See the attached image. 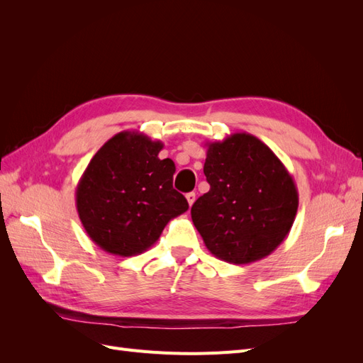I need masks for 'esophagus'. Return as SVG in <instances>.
<instances>
[{"label":"esophagus","mask_w":363,"mask_h":363,"mask_svg":"<svg viewBox=\"0 0 363 363\" xmlns=\"http://www.w3.org/2000/svg\"><path fill=\"white\" fill-rule=\"evenodd\" d=\"M186 200H188L189 206H192V204L195 203V194H194V192H189V194H186Z\"/></svg>","instance_id":"34e87169"}]
</instances>
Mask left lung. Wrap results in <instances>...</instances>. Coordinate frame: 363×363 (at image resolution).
Returning <instances> with one entry per match:
<instances>
[{
	"mask_svg": "<svg viewBox=\"0 0 363 363\" xmlns=\"http://www.w3.org/2000/svg\"><path fill=\"white\" fill-rule=\"evenodd\" d=\"M206 147L211 189L194 203L191 216L207 250L235 265L269 256L289 235L298 208L292 175L250 133H233Z\"/></svg>",
	"mask_w": 363,
	"mask_h": 363,
	"instance_id": "8db88e82",
	"label": "left lung"
}]
</instances>
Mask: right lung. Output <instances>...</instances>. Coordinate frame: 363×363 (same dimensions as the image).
<instances>
[{
    "label": "right lung",
    "mask_w": 363,
    "mask_h": 363,
    "mask_svg": "<svg viewBox=\"0 0 363 363\" xmlns=\"http://www.w3.org/2000/svg\"><path fill=\"white\" fill-rule=\"evenodd\" d=\"M162 148L160 140L139 131H121L96 151L77 184V212L86 233L111 255H140L189 208L172 188L175 164L159 157Z\"/></svg>",
    "instance_id": "1"
}]
</instances>
